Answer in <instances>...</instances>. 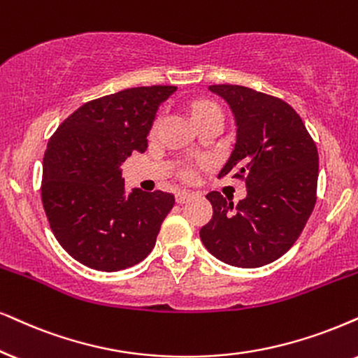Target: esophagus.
I'll return each mask as SVG.
<instances>
[{
	"mask_svg": "<svg viewBox=\"0 0 358 358\" xmlns=\"http://www.w3.org/2000/svg\"><path fill=\"white\" fill-rule=\"evenodd\" d=\"M193 196H194V194L192 192H185V189H182V192L176 193V203H185Z\"/></svg>",
	"mask_w": 358,
	"mask_h": 358,
	"instance_id": "obj_1",
	"label": "esophagus"
}]
</instances>
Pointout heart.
<instances>
[{
	"instance_id": "heart-1",
	"label": "heart",
	"mask_w": 358,
	"mask_h": 358,
	"mask_svg": "<svg viewBox=\"0 0 358 358\" xmlns=\"http://www.w3.org/2000/svg\"><path fill=\"white\" fill-rule=\"evenodd\" d=\"M213 112H221V108L218 107V103L211 101H196L192 103V107H189V114H192L194 122L213 114Z\"/></svg>"
}]
</instances>
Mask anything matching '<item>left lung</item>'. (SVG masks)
Returning <instances> with one entry per match:
<instances>
[{
  "label": "left lung",
  "instance_id": "1",
  "mask_svg": "<svg viewBox=\"0 0 358 358\" xmlns=\"http://www.w3.org/2000/svg\"><path fill=\"white\" fill-rule=\"evenodd\" d=\"M208 89L228 102L236 122V143L218 176L244 180L248 194L233 206L220 192L208 193L213 218L200 238L226 264L261 268L291 250L314 210L317 147L282 99L244 85Z\"/></svg>",
  "mask_w": 358,
  "mask_h": 358
}]
</instances>
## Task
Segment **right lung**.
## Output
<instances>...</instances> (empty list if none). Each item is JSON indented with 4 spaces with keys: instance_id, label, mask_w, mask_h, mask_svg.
<instances>
[{
    "instance_id": "add662e5",
    "label": "right lung",
    "mask_w": 358,
    "mask_h": 358,
    "mask_svg": "<svg viewBox=\"0 0 358 358\" xmlns=\"http://www.w3.org/2000/svg\"><path fill=\"white\" fill-rule=\"evenodd\" d=\"M175 85L132 87L90 101L49 138L41 200L54 236L90 269L114 273L150 255L171 193L125 194L120 165L147 150L158 107Z\"/></svg>"
}]
</instances>
